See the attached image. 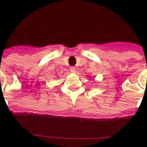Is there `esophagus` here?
<instances>
[{"mask_svg": "<svg viewBox=\"0 0 147 147\" xmlns=\"http://www.w3.org/2000/svg\"><path fill=\"white\" fill-rule=\"evenodd\" d=\"M70 71H71V72H72V73H75V72H76V67H70Z\"/></svg>", "mask_w": 147, "mask_h": 147, "instance_id": "obj_1", "label": "esophagus"}]
</instances>
